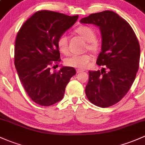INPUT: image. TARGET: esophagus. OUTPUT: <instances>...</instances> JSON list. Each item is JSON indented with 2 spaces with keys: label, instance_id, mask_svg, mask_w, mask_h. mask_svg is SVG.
<instances>
[{
  "label": "esophagus",
  "instance_id": "esophagus-1",
  "mask_svg": "<svg viewBox=\"0 0 145 145\" xmlns=\"http://www.w3.org/2000/svg\"><path fill=\"white\" fill-rule=\"evenodd\" d=\"M77 73H79V72H83L84 71H82V70H80V69H77Z\"/></svg>",
  "mask_w": 145,
  "mask_h": 145
}]
</instances>
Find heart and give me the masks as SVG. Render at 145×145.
Listing matches in <instances>:
<instances>
[{
	"mask_svg": "<svg viewBox=\"0 0 145 145\" xmlns=\"http://www.w3.org/2000/svg\"><path fill=\"white\" fill-rule=\"evenodd\" d=\"M76 32L87 41L86 48L92 52L97 53L101 49V43L96 39V33L94 29L88 26H80L76 29ZM57 46L59 51L63 54H68L69 52L68 37L63 34L58 37L57 40ZM92 57L88 53L82 54H72L67 57L64 62L66 66L78 68L85 69L90 65Z\"/></svg>",
	"mask_w": 145,
	"mask_h": 145,
	"instance_id": "heart-1",
	"label": "heart"
}]
</instances>
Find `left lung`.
I'll use <instances>...</instances> for the list:
<instances>
[{
    "label": "left lung",
    "instance_id": "8db88e82",
    "mask_svg": "<svg viewBox=\"0 0 145 145\" xmlns=\"http://www.w3.org/2000/svg\"><path fill=\"white\" fill-rule=\"evenodd\" d=\"M80 22L99 26L102 33L97 64L106 68L89 71L85 93L91 103L106 108L120 102L134 82L139 68V41L129 23L113 11L91 14Z\"/></svg>",
    "mask_w": 145,
    "mask_h": 145
}]
</instances>
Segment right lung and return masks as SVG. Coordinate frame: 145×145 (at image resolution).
Wrapping results in <instances>:
<instances>
[{"instance_id":"add662e5","label":"right lung","mask_w":145,"mask_h":145,"mask_svg":"<svg viewBox=\"0 0 145 145\" xmlns=\"http://www.w3.org/2000/svg\"><path fill=\"white\" fill-rule=\"evenodd\" d=\"M79 16L41 10L35 12L17 33L14 65L25 91L33 102L49 106L63 97L72 67L51 71L61 61L57 40L77 21Z\"/></svg>"}]
</instances>
